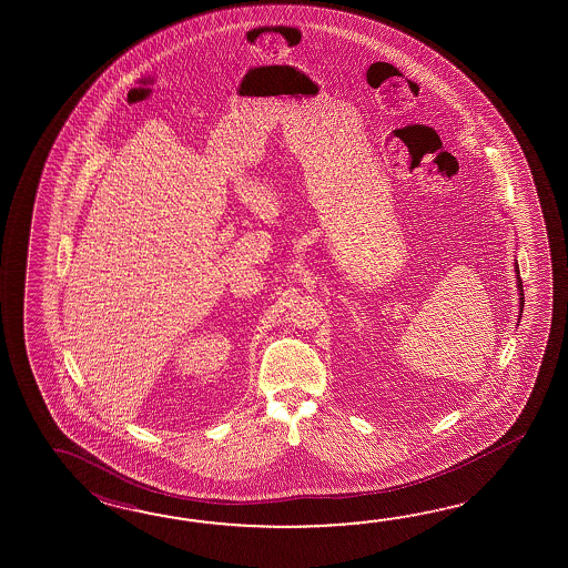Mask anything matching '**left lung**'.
Returning <instances> with one entry per match:
<instances>
[{"instance_id": "8db88e82", "label": "left lung", "mask_w": 568, "mask_h": 568, "mask_svg": "<svg viewBox=\"0 0 568 568\" xmlns=\"http://www.w3.org/2000/svg\"><path fill=\"white\" fill-rule=\"evenodd\" d=\"M516 274H519L518 266H516ZM519 290V308H524V286H521V278H518Z\"/></svg>"}]
</instances>
